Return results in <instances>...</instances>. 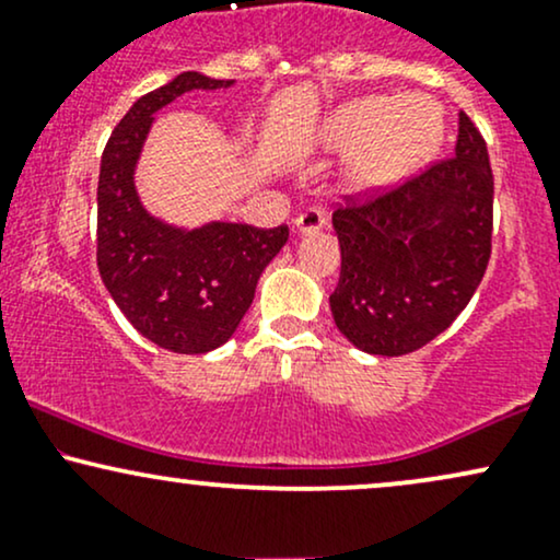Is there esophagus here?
Segmentation results:
<instances>
[{
  "instance_id": "1",
  "label": "esophagus",
  "mask_w": 560,
  "mask_h": 560,
  "mask_svg": "<svg viewBox=\"0 0 560 560\" xmlns=\"http://www.w3.org/2000/svg\"><path fill=\"white\" fill-rule=\"evenodd\" d=\"M326 226V215L324 210L318 208H307L305 213H300L294 218V234H316Z\"/></svg>"
}]
</instances>
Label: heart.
I'll return each instance as SVG.
<instances>
[{
    "instance_id": "b5f03b06",
    "label": "heart",
    "mask_w": 560,
    "mask_h": 560,
    "mask_svg": "<svg viewBox=\"0 0 560 560\" xmlns=\"http://www.w3.org/2000/svg\"><path fill=\"white\" fill-rule=\"evenodd\" d=\"M445 115L427 96L376 94L339 107L320 126V144L329 150H355L350 160V186L376 191L421 168L440 150Z\"/></svg>"
}]
</instances>
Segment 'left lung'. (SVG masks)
<instances>
[{"label": "left lung", "instance_id": "1", "mask_svg": "<svg viewBox=\"0 0 560 560\" xmlns=\"http://www.w3.org/2000/svg\"><path fill=\"white\" fill-rule=\"evenodd\" d=\"M492 168L479 128L458 115L455 158L392 189L345 197L331 223L342 249L329 305L371 355H408L458 318L492 253Z\"/></svg>", "mask_w": 560, "mask_h": 560}]
</instances>
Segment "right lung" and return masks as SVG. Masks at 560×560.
I'll use <instances>...</instances> for the list:
<instances>
[{"label":"right lung","mask_w":560,"mask_h":560,"mask_svg":"<svg viewBox=\"0 0 560 560\" xmlns=\"http://www.w3.org/2000/svg\"><path fill=\"white\" fill-rule=\"evenodd\" d=\"M234 81L186 70L139 96L115 126L96 186V266L107 292L141 337L171 352L202 355L229 342L249 311L260 273L289 240L287 226L213 221L182 229L141 205L133 173L155 113L195 89Z\"/></svg>","instance_id":"right-lung-1"}]
</instances>
